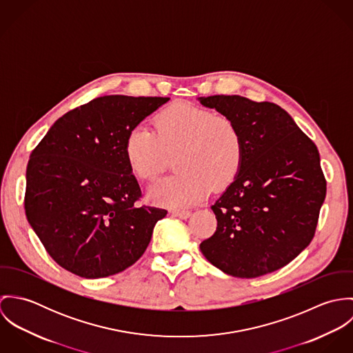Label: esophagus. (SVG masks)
Listing matches in <instances>:
<instances>
[{
    "label": "esophagus",
    "instance_id": "esophagus-1",
    "mask_svg": "<svg viewBox=\"0 0 353 353\" xmlns=\"http://www.w3.org/2000/svg\"><path fill=\"white\" fill-rule=\"evenodd\" d=\"M171 214L175 216V217H179V219H189L192 212L190 210H179V209H174L171 210Z\"/></svg>",
    "mask_w": 353,
    "mask_h": 353
}]
</instances>
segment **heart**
Masks as SVG:
<instances>
[{
	"label": "heart",
	"instance_id": "1",
	"mask_svg": "<svg viewBox=\"0 0 353 353\" xmlns=\"http://www.w3.org/2000/svg\"><path fill=\"white\" fill-rule=\"evenodd\" d=\"M176 152L179 171L154 182L150 201L183 209L202 201L216 189L230 186L238 176L245 144L239 126L225 115L192 104H174L145 125L133 128L125 141V159L140 179H153L163 171L168 154Z\"/></svg>",
	"mask_w": 353,
	"mask_h": 353
}]
</instances>
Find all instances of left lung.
Returning a JSON list of instances; mask_svg holds the SVG:
<instances>
[{"mask_svg":"<svg viewBox=\"0 0 353 353\" xmlns=\"http://www.w3.org/2000/svg\"><path fill=\"white\" fill-rule=\"evenodd\" d=\"M199 101L234 119L245 144L238 176L212 205L217 228L200 245L201 252L234 277L272 273L296 258L314 238L326 196L319 152L274 103L239 95Z\"/></svg>","mask_w":353,"mask_h":353,"instance_id":"left-lung-1","label":"left lung"}]
</instances>
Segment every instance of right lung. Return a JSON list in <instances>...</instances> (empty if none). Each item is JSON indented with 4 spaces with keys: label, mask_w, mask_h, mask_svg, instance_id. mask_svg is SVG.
<instances>
[{
    "label": "right lung",
    "mask_w": 353,
    "mask_h": 353,
    "mask_svg": "<svg viewBox=\"0 0 353 353\" xmlns=\"http://www.w3.org/2000/svg\"><path fill=\"white\" fill-rule=\"evenodd\" d=\"M170 98L108 95L54 122L30 156L24 208L46 252L63 269L101 279L147 250L165 209L139 206L125 159L129 132Z\"/></svg>",
    "instance_id": "right-lung-1"
}]
</instances>
